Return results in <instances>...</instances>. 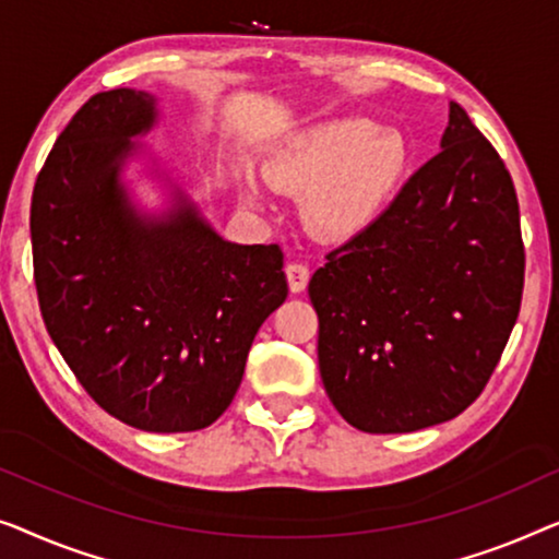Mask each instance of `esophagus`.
<instances>
[{
  "instance_id": "34e87169",
  "label": "esophagus",
  "mask_w": 559,
  "mask_h": 559,
  "mask_svg": "<svg viewBox=\"0 0 559 559\" xmlns=\"http://www.w3.org/2000/svg\"><path fill=\"white\" fill-rule=\"evenodd\" d=\"M309 265L304 263H288L286 265V278H288V288L294 290V294H301V290L306 288V283H309Z\"/></svg>"
}]
</instances>
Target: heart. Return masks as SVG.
Instances as JSON below:
<instances>
[{"instance_id":"obj_1","label":"heart","mask_w":559,"mask_h":559,"mask_svg":"<svg viewBox=\"0 0 559 559\" xmlns=\"http://www.w3.org/2000/svg\"><path fill=\"white\" fill-rule=\"evenodd\" d=\"M411 146L397 129L359 116H342L290 133L271 148L263 175L276 190L304 194L301 215L324 240H349L369 230L403 185ZM242 198L261 207L253 177Z\"/></svg>"}]
</instances>
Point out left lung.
I'll return each instance as SVG.
<instances>
[{
  "mask_svg": "<svg viewBox=\"0 0 559 559\" xmlns=\"http://www.w3.org/2000/svg\"><path fill=\"white\" fill-rule=\"evenodd\" d=\"M311 276L319 372L349 426L413 433L466 411L516 324L524 246L512 177L459 104L440 152Z\"/></svg>",
  "mask_w": 559,
  "mask_h": 559,
  "instance_id": "obj_1",
  "label": "left lung"
}]
</instances>
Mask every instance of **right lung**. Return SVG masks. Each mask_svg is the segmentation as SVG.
Masks as SVG:
<instances>
[{
	"label": "right lung",
	"instance_id": "right-lung-1",
	"mask_svg": "<svg viewBox=\"0 0 559 559\" xmlns=\"http://www.w3.org/2000/svg\"><path fill=\"white\" fill-rule=\"evenodd\" d=\"M156 96L96 93L55 141L29 210L47 332L85 392L148 433L207 428L233 403L258 329L286 301L278 246H238L202 215L146 136ZM146 155L170 207L146 213L122 169Z\"/></svg>",
	"mask_w": 559,
	"mask_h": 559
}]
</instances>
